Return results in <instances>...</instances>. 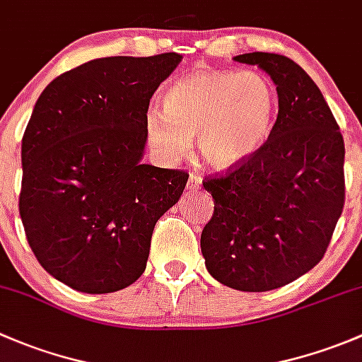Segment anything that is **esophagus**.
<instances>
[{
    "label": "esophagus",
    "mask_w": 362,
    "mask_h": 362,
    "mask_svg": "<svg viewBox=\"0 0 362 362\" xmlns=\"http://www.w3.org/2000/svg\"><path fill=\"white\" fill-rule=\"evenodd\" d=\"M200 185H202L200 177L195 176V174H192V176L188 177V182H186V189H189V192H197V189L200 188Z\"/></svg>",
    "instance_id": "34e87169"
}]
</instances>
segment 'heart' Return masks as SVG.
I'll list each match as a JSON object with an SVG mask.
<instances>
[{
  "mask_svg": "<svg viewBox=\"0 0 362 362\" xmlns=\"http://www.w3.org/2000/svg\"><path fill=\"white\" fill-rule=\"evenodd\" d=\"M277 99L267 78L252 71L209 69L177 80L165 94V111L150 107L144 132L167 162L197 148L216 170H230L252 158L272 132Z\"/></svg>",
  "mask_w": 362,
  "mask_h": 362,
  "instance_id": "obj_1",
  "label": "heart"
}]
</instances>
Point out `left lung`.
<instances>
[{"mask_svg": "<svg viewBox=\"0 0 362 362\" xmlns=\"http://www.w3.org/2000/svg\"><path fill=\"white\" fill-rule=\"evenodd\" d=\"M233 59L270 74L279 113L258 153L204 181L214 212L200 247L216 281L263 293L322 259L345 204V144L319 87L296 62L268 52Z\"/></svg>", "mask_w": 362, "mask_h": 362, "instance_id": "8db88e82", "label": "left lung"}]
</instances>
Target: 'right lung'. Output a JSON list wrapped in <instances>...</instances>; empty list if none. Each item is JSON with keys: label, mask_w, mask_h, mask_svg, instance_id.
<instances>
[{"label": "right lung", "mask_w": 362, "mask_h": 362, "mask_svg": "<svg viewBox=\"0 0 362 362\" xmlns=\"http://www.w3.org/2000/svg\"><path fill=\"white\" fill-rule=\"evenodd\" d=\"M181 59H94L36 100L22 137L18 212L40 264L76 291L134 284L156 221L185 189V170L141 163L150 99Z\"/></svg>", "instance_id": "right-lung-1"}]
</instances>
